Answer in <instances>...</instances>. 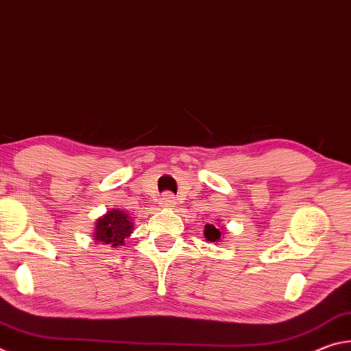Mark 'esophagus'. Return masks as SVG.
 <instances>
[{
	"instance_id": "34e87169",
	"label": "esophagus",
	"mask_w": 351,
	"mask_h": 351,
	"mask_svg": "<svg viewBox=\"0 0 351 351\" xmlns=\"http://www.w3.org/2000/svg\"><path fill=\"white\" fill-rule=\"evenodd\" d=\"M176 203H178V201H176V198H175V195H171V193H169V192L162 195L161 204H162L164 207H175Z\"/></svg>"
}]
</instances>
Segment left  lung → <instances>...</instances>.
<instances>
[{
    "instance_id": "8db88e82",
    "label": "left lung",
    "mask_w": 351,
    "mask_h": 351,
    "mask_svg": "<svg viewBox=\"0 0 351 351\" xmlns=\"http://www.w3.org/2000/svg\"><path fill=\"white\" fill-rule=\"evenodd\" d=\"M204 235H206V239L209 240V241H217V240H219V237H221V232H219V230L215 228V226L206 224Z\"/></svg>"
}]
</instances>
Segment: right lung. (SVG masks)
<instances>
[{"instance_id":"obj_1","label":"right lung","mask_w":351,"mask_h":351,"mask_svg":"<svg viewBox=\"0 0 351 351\" xmlns=\"http://www.w3.org/2000/svg\"><path fill=\"white\" fill-rule=\"evenodd\" d=\"M133 223L130 221L127 213L122 210H110L106 215L97 219L96 223V240L100 245H110L112 247L122 246L123 240L130 237Z\"/></svg>"}]
</instances>
